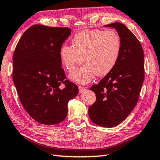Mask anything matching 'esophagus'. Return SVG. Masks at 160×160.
I'll use <instances>...</instances> for the list:
<instances>
[{"mask_svg":"<svg viewBox=\"0 0 160 160\" xmlns=\"http://www.w3.org/2000/svg\"><path fill=\"white\" fill-rule=\"evenodd\" d=\"M78 89H79V93H82L86 91V89L82 87H78Z\"/></svg>","mask_w":160,"mask_h":160,"instance_id":"34e87169","label":"esophagus"}]
</instances>
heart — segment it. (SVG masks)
<instances>
[{
  "instance_id": "b5f03b06",
  "label": "heart",
  "mask_w": 160,
  "mask_h": 160,
  "mask_svg": "<svg viewBox=\"0 0 160 160\" xmlns=\"http://www.w3.org/2000/svg\"><path fill=\"white\" fill-rule=\"evenodd\" d=\"M72 45L61 46L59 56L62 66L69 71L82 59L84 65L69 75L71 81L80 84L89 83L96 75L105 76L111 72L122 51L121 38L114 30H83L73 37Z\"/></svg>"
}]
</instances>
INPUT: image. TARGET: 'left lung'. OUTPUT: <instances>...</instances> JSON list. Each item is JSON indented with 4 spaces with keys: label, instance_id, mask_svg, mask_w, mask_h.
Instances as JSON below:
<instances>
[{
    "label": "left lung",
    "instance_id": "1",
    "mask_svg": "<svg viewBox=\"0 0 160 160\" xmlns=\"http://www.w3.org/2000/svg\"><path fill=\"white\" fill-rule=\"evenodd\" d=\"M104 27L116 30L122 51L111 72L90 89L96 93V101L89 108V116L96 124L111 128L123 122L137 104L144 79V52L136 37L123 24Z\"/></svg>",
    "mask_w": 160,
    "mask_h": 160
}]
</instances>
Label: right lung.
Instances as JSON below:
<instances>
[{
    "label": "right lung",
    "instance_id": "obj_1",
    "mask_svg": "<svg viewBox=\"0 0 160 160\" xmlns=\"http://www.w3.org/2000/svg\"><path fill=\"white\" fill-rule=\"evenodd\" d=\"M69 28L35 25L26 30L13 57V81L21 104L33 120L53 125L66 118L68 102L78 93L65 80L59 51ZM61 83L66 85L63 89Z\"/></svg>",
    "mask_w": 160,
    "mask_h": 160
}]
</instances>
